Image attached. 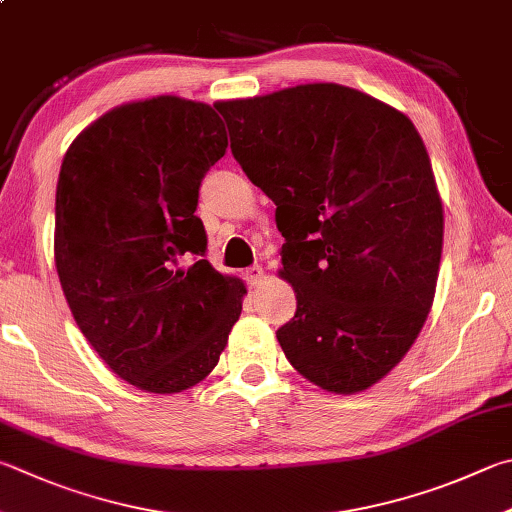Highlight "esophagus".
Returning a JSON list of instances; mask_svg holds the SVG:
<instances>
[{"label":"esophagus","instance_id":"esophagus-1","mask_svg":"<svg viewBox=\"0 0 512 512\" xmlns=\"http://www.w3.org/2000/svg\"><path fill=\"white\" fill-rule=\"evenodd\" d=\"M244 277H246V284L250 288H255V286L262 284V280H264V268L262 266H250V268H246Z\"/></svg>","mask_w":512,"mask_h":512}]
</instances>
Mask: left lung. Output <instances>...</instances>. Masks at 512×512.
<instances>
[{
    "mask_svg": "<svg viewBox=\"0 0 512 512\" xmlns=\"http://www.w3.org/2000/svg\"><path fill=\"white\" fill-rule=\"evenodd\" d=\"M217 109L277 206L297 300L277 329L284 356L333 394L376 385L414 345L439 280L443 206L423 138L403 111L336 82Z\"/></svg>",
    "mask_w": 512,
    "mask_h": 512,
    "instance_id": "left-lung-1",
    "label": "left lung"
}]
</instances>
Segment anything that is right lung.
I'll list each match as a JSON object with an SVG mask.
<instances>
[{"mask_svg": "<svg viewBox=\"0 0 512 512\" xmlns=\"http://www.w3.org/2000/svg\"><path fill=\"white\" fill-rule=\"evenodd\" d=\"M206 102L156 96L114 107L69 145L55 192V268L73 320L116 376L176 394L217 367L246 286L206 255L194 215L226 154ZM198 262L188 269L180 259Z\"/></svg>", "mask_w": 512, "mask_h": 512, "instance_id": "1", "label": "right lung"}]
</instances>
